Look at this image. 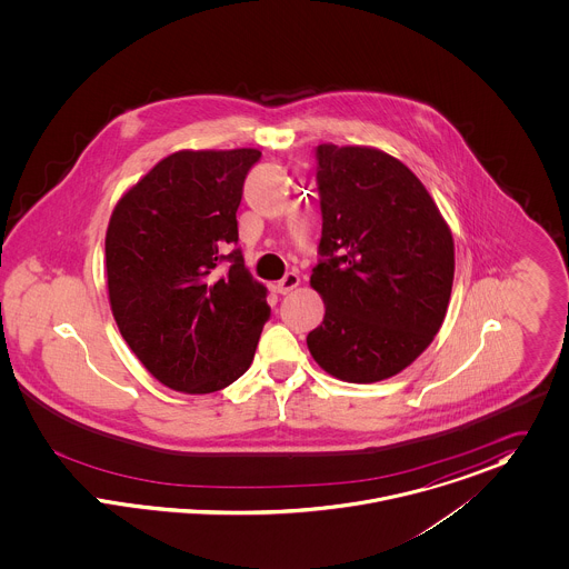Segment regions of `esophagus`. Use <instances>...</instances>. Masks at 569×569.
Instances as JSON below:
<instances>
[{"instance_id":"esophagus-1","label":"esophagus","mask_w":569,"mask_h":569,"mask_svg":"<svg viewBox=\"0 0 569 569\" xmlns=\"http://www.w3.org/2000/svg\"><path fill=\"white\" fill-rule=\"evenodd\" d=\"M299 283H301V277H299L297 272H288L283 279H279V281L274 283V290H277L279 295H288V292H292Z\"/></svg>"}]
</instances>
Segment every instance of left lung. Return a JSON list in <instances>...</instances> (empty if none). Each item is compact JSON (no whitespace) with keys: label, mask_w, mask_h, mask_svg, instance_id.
<instances>
[{"label":"left lung","mask_w":569,"mask_h":569,"mask_svg":"<svg viewBox=\"0 0 569 569\" xmlns=\"http://www.w3.org/2000/svg\"><path fill=\"white\" fill-rule=\"evenodd\" d=\"M322 238L310 286L325 303L308 333L316 365L373 383L410 367L435 340L453 283V238L417 179L371 146L320 143Z\"/></svg>","instance_id":"8db88e82"}]
</instances>
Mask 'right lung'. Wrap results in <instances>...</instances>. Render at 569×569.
I'll list each match as a JSON object with an SVG mask.
<instances>
[{
	"label": "right lung",
	"mask_w": 569,
	"mask_h": 569,
	"mask_svg": "<svg viewBox=\"0 0 569 569\" xmlns=\"http://www.w3.org/2000/svg\"><path fill=\"white\" fill-rule=\"evenodd\" d=\"M259 157L254 148L172 152L111 213V312L130 351L172 390H222L253 362L268 290L240 251L222 249L238 242L236 211Z\"/></svg>",
	"instance_id": "add662e5"
}]
</instances>
